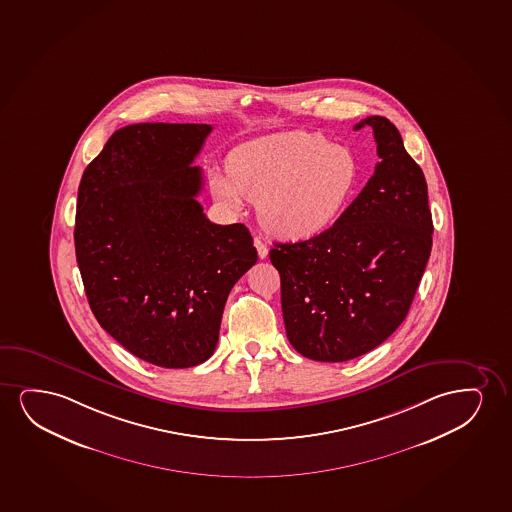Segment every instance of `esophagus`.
I'll use <instances>...</instances> for the list:
<instances>
[{
  "instance_id": "obj_1",
  "label": "esophagus",
  "mask_w": 512,
  "mask_h": 512,
  "mask_svg": "<svg viewBox=\"0 0 512 512\" xmlns=\"http://www.w3.org/2000/svg\"><path fill=\"white\" fill-rule=\"evenodd\" d=\"M255 248H257V253H259V259H266L267 255H269V248H267L266 243L262 241L260 238H255Z\"/></svg>"
}]
</instances>
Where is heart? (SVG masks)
Listing matches in <instances>:
<instances>
[{"mask_svg": "<svg viewBox=\"0 0 512 512\" xmlns=\"http://www.w3.org/2000/svg\"><path fill=\"white\" fill-rule=\"evenodd\" d=\"M356 156L311 132H286L234 149L227 173L213 172L217 200L259 201V219L279 238H309L339 217L358 186Z\"/></svg>", "mask_w": 512, "mask_h": 512, "instance_id": "obj_1", "label": "heart"}]
</instances>
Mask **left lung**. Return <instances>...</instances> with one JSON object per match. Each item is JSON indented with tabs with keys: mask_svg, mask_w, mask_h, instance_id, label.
I'll list each match as a JSON object with an SVG mask.
<instances>
[{
	"mask_svg": "<svg viewBox=\"0 0 512 512\" xmlns=\"http://www.w3.org/2000/svg\"><path fill=\"white\" fill-rule=\"evenodd\" d=\"M380 161L330 229L269 252L281 278L286 337L302 356L340 363L396 332L410 311L432 246L427 182L398 128L368 116Z\"/></svg>",
	"mask_w": 512,
	"mask_h": 512,
	"instance_id": "8db88e82",
	"label": "left lung"
}]
</instances>
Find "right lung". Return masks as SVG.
Segmentation results:
<instances>
[{
  "mask_svg": "<svg viewBox=\"0 0 512 512\" xmlns=\"http://www.w3.org/2000/svg\"><path fill=\"white\" fill-rule=\"evenodd\" d=\"M210 125L120 128L81 177L74 246L99 325L133 356L189 368L212 356L234 283L257 262L243 224L217 226L193 161Z\"/></svg>",
  "mask_w": 512,
  "mask_h": 512,
  "instance_id": "obj_1",
  "label": "right lung"
}]
</instances>
